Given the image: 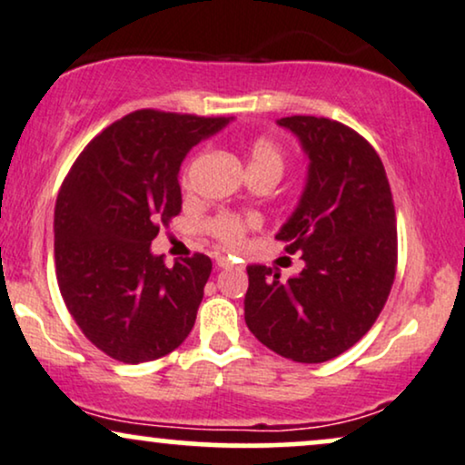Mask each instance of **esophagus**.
<instances>
[{
	"label": "esophagus",
	"instance_id": "1",
	"mask_svg": "<svg viewBox=\"0 0 465 465\" xmlns=\"http://www.w3.org/2000/svg\"><path fill=\"white\" fill-rule=\"evenodd\" d=\"M216 266H219V268H229V266H232V262H229L227 257L219 255V257H216Z\"/></svg>",
	"mask_w": 465,
	"mask_h": 465
}]
</instances>
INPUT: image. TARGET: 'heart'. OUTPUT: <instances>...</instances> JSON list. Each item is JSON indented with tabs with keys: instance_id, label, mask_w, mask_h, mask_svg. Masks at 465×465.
<instances>
[{
	"instance_id": "b5f03b06",
	"label": "heart",
	"mask_w": 465,
	"mask_h": 465,
	"mask_svg": "<svg viewBox=\"0 0 465 465\" xmlns=\"http://www.w3.org/2000/svg\"><path fill=\"white\" fill-rule=\"evenodd\" d=\"M251 167H272L276 172L283 169V150L279 148V143L268 137L255 139L249 145V169ZM255 225V219H242L236 214H223L213 223L214 236L221 240L223 244L233 246L244 238L246 227Z\"/></svg>"
}]
</instances>
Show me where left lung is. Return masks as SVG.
Instances as JSON below:
<instances>
[{
  "label": "left lung",
  "mask_w": 465,
  "mask_h": 465,
  "mask_svg": "<svg viewBox=\"0 0 465 465\" xmlns=\"http://www.w3.org/2000/svg\"><path fill=\"white\" fill-rule=\"evenodd\" d=\"M301 143L307 178L276 240L302 252L292 279L251 263L244 320L268 350L326 362L362 337L384 309L397 266V219L384 164L351 128L313 115L276 120Z\"/></svg>",
  "instance_id": "1"
}]
</instances>
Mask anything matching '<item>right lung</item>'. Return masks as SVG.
<instances>
[{
    "label": "right lung",
    "mask_w": 465,
    "mask_h": 465,
    "mask_svg": "<svg viewBox=\"0 0 465 465\" xmlns=\"http://www.w3.org/2000/svg\"><path fill=\"white\" fill-rule=\"evenodd\" d=\"M232 117L143 109L81 152L55 203V272L87 339L115 361H156L189 337L213 272L197 255L167 268L152 252L158 225L180 213V164Z\"/></svg>",
    "instance_id": "obj_1"
}]
</instances>
